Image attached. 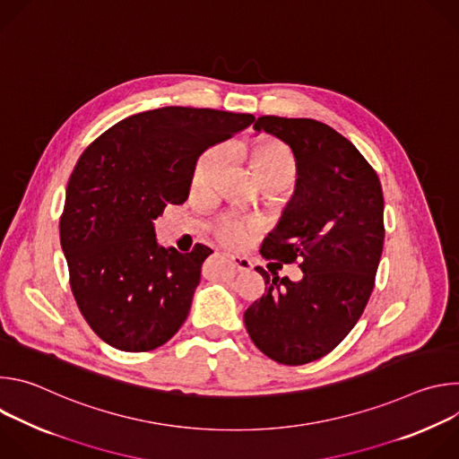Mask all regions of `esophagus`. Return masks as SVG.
Instances as JSON below:
<instances>
[{
  "instance_id": "1",
  "label": "esophagus",
  "mask_w": 459,
  "mask_h": 459,
  "mask_svg": "<svg viewBox=\"0 0 459 459\" xmlns=\"http://www.w3.org/2000/svg\"><path fill=\"white\" fill-rule=\"evenodd\" d=\"M229 259L232 261V265L236 267V271L239 273H248L252 271V261L245 255H229Z\"/></svg>"
}]
</instances>
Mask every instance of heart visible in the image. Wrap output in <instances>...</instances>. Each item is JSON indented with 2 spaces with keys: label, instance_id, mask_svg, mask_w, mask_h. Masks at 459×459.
<instances>
[{
  "label": "heart",
  "instance_id": "b5f03b06",
  "mask_svg": "<svg viewBox=\"0 0 459 459\" xmlns=\"http://www.w3.org/2000/svg\"><path fill=\"white\" fill-rule=\"evenodd\" d=\"M248 154H250L254 172L264 185L269 181H283L289 185L292 181L296 165H294L292 154L285 145L273 140L257 142L250 145ZM225 160H227V145H214L209 151H205L200 156L198 163H195V169L192 174V185L195 188L211 186L216 181L218 174L221 172ZM257 229H259L257 220L227 212L216 221L214 234L223 245L243 247L257 232Z\"/></svg>",
  "mask_w": 459,
  "mask_h": 459
}]
</instances>
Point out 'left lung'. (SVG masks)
Segmentation results:
<instances>
[{
	"mask_svg": "<svg viewBox=\"0 0 459 459\" xmlns=\"http://www.w3.org/2000/svg\"><path fill=\"white\" fill-rule=\"evenodd\" d=\"M254 130L287 143L298 170L292 200L261 255L299 259L303 278H271L255 267L269 287L243 319L265 356L305 365L334 351L367 307L385 239L383 190L361 152L329 125L261 116Z\"/></svg>",
	"mask_w": 459,
	"mask_h": 459,
	"instance_id": "1",
	"label": "left lung"
}]
</instances>
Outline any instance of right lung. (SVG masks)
I'll return each instance as SVG.
<instances>
[{"instance_id":"right-lung-1","label":"right lung","mask_w":459,"mask_h":459,"mask_svg":"<svg viewBox=\"0 0 459 459\" xmlns=\"http://www.w3.org/2000/svg\"><path fill=\"white\" fill-rule=\"evenodd\" d=\"M255 117L163 107L128 116L78 160L59 220L71 289L91 329L110 347L147 352L185 323L212 250L158 243L154 220L188 198L195 161Z\"/></svg>"}]
</instances>
